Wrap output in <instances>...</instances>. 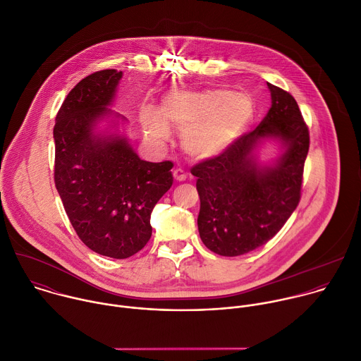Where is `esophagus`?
I'll use <instances>...</instances> for the list:
<instances>
[{
    "label": "esophagus",
    "instance_id": "34e87169",
    "mask_svg": "<svg viewBox=\"0 0 361 361\" xmlns=\"http://www.w3.org/2000/svg\"><path fill=\"white\" fill-rule=\"evenodd\" d=\"M173 176L177 181H185L187 180V173L183 170V169H176L173 171Z\"/></svg>",
    "mask_w": 361,
    "mask_h": 361
}]
</instances>
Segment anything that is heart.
Returning <instances> with one entry per match:
<instances>
[{
  "mask_svg": "<svg viewBox=\"0 0 361 361\" xmlns=\"http://www.w3.org/2000/svg\"><path fill=\"white\" fill-rule=\"evenodd\" d=\"M254 116L252 99L244 92L224 88L173 91L163 101L160 113L145 107L141 124L148 138L166 141L167 124L183 134V147L191 157L209 160L223 154L245 131Z\"/></svg>",
  "mask_w": 361,
  "mask_h": 361,
  "instance_id": "heart-1",
  "label": "heart"
}]
</instances>
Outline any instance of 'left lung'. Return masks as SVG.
<instances>
[{"label": "left lung", "instance_id": "1", "mask_svg": "<svg viewBox=\"0 0 361 361\" xmlns=\"http://www.w3.org/2000/svg\"><path fill=\"white\" fill-rule=\"evenodd\" d=\"M271 107L254 131L241 135L220 156L191 169L197 177L201 241L224 257L250 252L273 238L300 201L308 128L297 101L267 82ZM274 140L281 154L271 164L258 160V149Z\"/></svg>", "mask_w": 361, "mask_h": 361}]
</instances>
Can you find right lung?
<instances>
[{"label": "right lung", "instance_id": "1", "mask_svg": "<svg viewBox=\"0 0 361 361\" xmlns=\"http://www.w3.org/2000/svg\"><path fill=\"white\" fill-rule=\"evenodd\" d=\"M121 78L117 70L82 78L54 126V180L70 223L88 248L118 260L147 244L154 205L173 185V163L141 160L118 130L127 118L110 107Z\"/></svg>", "mask_w": 361, "mask_h": 361}]
</instances>
